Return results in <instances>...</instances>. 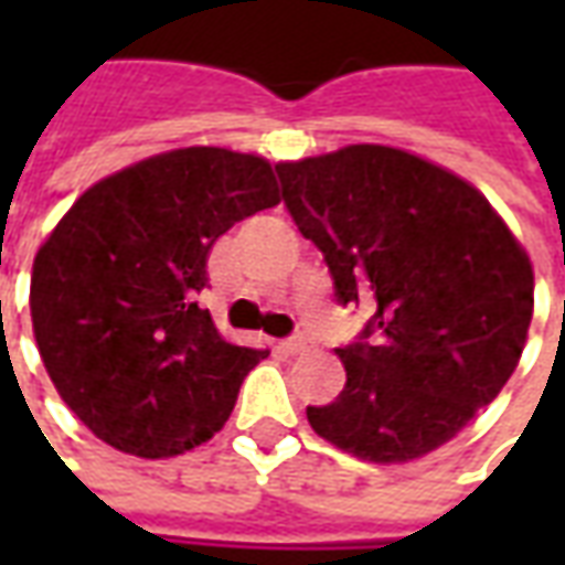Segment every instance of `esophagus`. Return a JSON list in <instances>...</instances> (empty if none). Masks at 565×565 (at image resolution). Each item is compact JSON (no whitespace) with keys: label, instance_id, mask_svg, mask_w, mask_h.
Returning <instances> with one entry per match:
<instances>
[{"label":"esophagus","instance_id":"obj_1","mask_svg":"<svg viewBox=\"0 0 565 565\" xmlns=\"http://www.w3.org/2000/svg\"><path fill=\"white\" fill-rule=\"evenodd\" d=\"M306 348H308L306 335H290V339H284L281 342L284 354H302Z\"/></svg>","mask_w":565,"mask_h":565}]
</instances>
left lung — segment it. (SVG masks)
I'll use <instances>...</instances> for the list:
<instances>
[{
    "mask_svg": "<svg viewBox=\"0 0 565 565\" xmlns=\"http://www.w3.org/2000/svg\"><path fill=\"white\" fill-rule=\"evenodd\" d=\"M281 199L315 242L339 306H366L335 348L344 391L311 429L372 462L424 457L497 399L533 320V266L472 184L384 145L278 162Z\"/></svg>",
    "mask_w": 565,
    "mask_h": 565,
    "instance_id": "8db88e82",
    "label": "left lung"
}]
</instances>
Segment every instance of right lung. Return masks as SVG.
I'll list each match as a JSON object with an SVG mask.
<instances>
[{"instance_id":"1","label":"right lung","mask_w":565,"mask_h":565,"mask_svg":"<svg viewBox=\"0 0 565 565\" xmlns=\"http://www.w3.org/2000/svg\"><path fill=\"white\" fill-rule=\"evenodd\" d=\"M278 199L263 157L181 148L93 184L56 223L32 266V330L93 436L160 460L226 424L266 351L226 342L196 296L211 245Z\"/></svg>"}]
</instances>
